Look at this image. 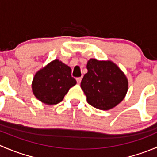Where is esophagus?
Segmentation results:
<instances>
[{
  "label": "esophagus",
  "instance_id": "obj_1",
  "mask_svg": "<svg viewBox=\"0 0 157 157\" xmlns=\"http://www.w3.org/2000/svg\"><path fill=\"white\" fill-rule=\"evenodd\" d=\"M76 80H77V83H80V82H81V80H82V77H77V78L76 79Z\"/></svg>",
  "mask_w": 157,
  "mask_h": 157
}]
</instances>
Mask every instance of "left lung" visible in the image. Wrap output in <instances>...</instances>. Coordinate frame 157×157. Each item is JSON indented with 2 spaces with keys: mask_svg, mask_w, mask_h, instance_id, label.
Segmentation results:
<instances>
[{
  "mask_svg": "<svg viewBox=\"0 0 157 157\" xmlns=\"http://www.w3.org/2000/svg\"><path fill=\"white\" fill-rule=\"evenodd\" d=\"M88 72L82 79L80 86L92 106L109 110L124 99L128 89V81L121 69L111 61L90 59Z\"/></svg>",
  "mask_w": 157,
  "mask_h": 157,
  "instance_id": "1",
  "label": "left lung"
}]
</instances>
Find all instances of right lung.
I'll return each instance as SVG.
<instances>
[{
	"instance_id": "add662e5",
	"label": "right lung",
	"mask_w": 157,
	"mask_h": 157,
	"mask_svg": "<svg viewBox=\"0 0 157 157\" xmlns=\"http://www.w3.org/2000/svg\"><path fill=\"white\" fill-rule=\"evenodd\" d=\"M77 81L71 77V69L59 60H54L39 70L33 77V93L47 105H55L64 99L69 89Z\"/></svg>"
}]
</instances>
